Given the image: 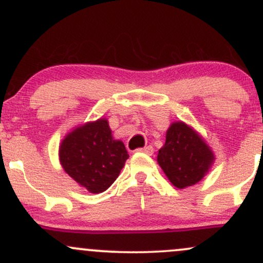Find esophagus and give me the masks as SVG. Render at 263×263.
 <instances>
[{"mask_svg":"<svg viewBox=\"0 0 263 263\" xmlns=\"http://www.w3.org/2000/svg\"><path fill=\"white\" fill-rule=\"evenodd\" d=\"M136 151H137V152L146 153V155H152V153H153V147L152 146H146V147H143V148H137Z\"/></svg>","mask_w":263,"mask_h":263,"instance_id":"1","label":"esophagus"}]
</instances>
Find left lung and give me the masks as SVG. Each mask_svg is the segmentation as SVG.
Instances as JSON below:
<instances>
[{"mask_svg": "<svg viewBox=\"0 0 263 263\" xmlns=\"http://www.w3.org/2000/svg\"><path fill=\"white\" fill-rule=\"evenodd\" d=\"M213 151L198 132L182 121L173 122L158 151L157 162L168 179L183 189L200 182L214 163Z\"/></svg>", "mask_w": 263, "mask_h": 263, "instance_id": "left-lung-1", "label": "left lung"}]
</instances>
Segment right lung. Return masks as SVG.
<instances>
[{
	"label": "right lung",
	"instance_id": "obj_1",
	"mask_svg": "<svg viewBox=\"0 0 263 263\" xmlns=\"http://www.w3.org/2000/svg\"><path fill=\"white\" fill-rule=\"evenodd\" d=\"M127 158L125 144L114 140L106 119L73 129L59 147L65 173L93 194L105 192L116 180Z\"/></svg>",
	"mask_w": 263,
	"mask_h": 263
}]
</instances>
